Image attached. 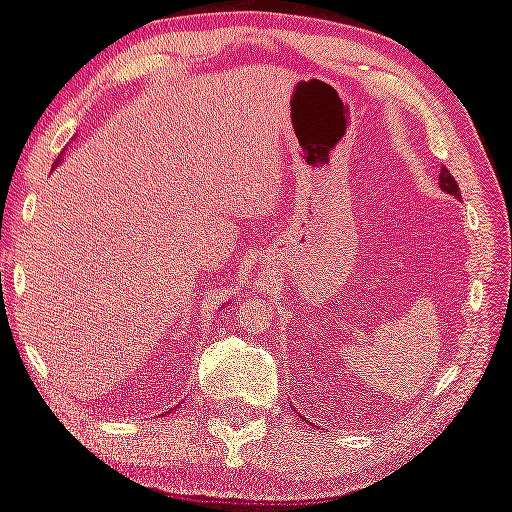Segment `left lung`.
Returning a JSON list of instances; mask_svg holds the SVG:
<instances>
[{"label": "left lung", "mask_w": 512, "mask_h": 512, "mask_svg": "<svg viewBox=\"0 0 512 512\" xmlns=\"http://www.w3.org/2000/svg\"><path fill=\"white\" fill-rule=\"evenodd\" d=\"M439 185H441V190H445L448 194H454V197L457 199H461V192H459V183L454 181V176L445 170H441V176H439Z\"/></svg>", "instance_id": "obj_1"}]
</instances>
